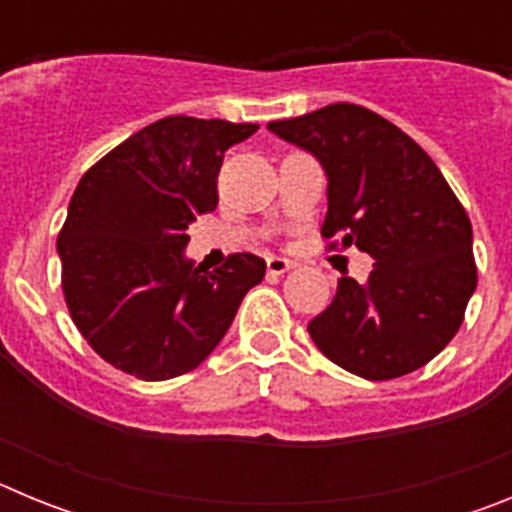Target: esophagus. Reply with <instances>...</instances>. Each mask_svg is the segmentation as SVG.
Segmentation results:
<instances>
[{"mask_svg": "<svg viewBox=\"0 0 512 512\" xmlns=\"http://www.w3.org/2000/svg\"><path fill=\"white\" fill-rule=\"evenodd\" d=\"M295 266V261L282 259V256H269V259H266V269H269V274H274V277H282L284 271L295 269Z\"/></svg>", "mask_w": 512, "mask_h": 512, "instance_id": "obj_1", "label": "esophagus"}]
</instances>
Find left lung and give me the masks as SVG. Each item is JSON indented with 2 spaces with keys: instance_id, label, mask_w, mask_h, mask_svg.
<instances>
[{
  "instance_id": "obj_1",
  "label": "left lung",
  "mask_w": 512,
  "mask_h": 512,
  "mask_svg": "<svg viewBox=\"0 0 512 512\" xmlns=\"http://www.w3.org/2000/svg\"><path fill=\"white\" fill-rule=\"evenodd\" d=\"M269 130L323 164L328 248L359 246L377 261L364 284L338 279L333 302L307 325L315 346L372 382L428 364L477 287L472 223L433 158L361 104H328Z\"/></svg>"
}]
</instances>
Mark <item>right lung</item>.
I'll return each instance as SVG.
<instances>
[{
  "instance_id": "1",
  "label": "right lung",
  "mask_w": 512,
  "mask_h": 512,
  "mask_svg": "<svg viewBox=\"0 0 512 512\" xmlns=\"http://www.w3.org/2000/svg\"><path fill=\"white\" fill-rule=\"evenodd\" d=\"M256 130L171 115L81 176L58 233L61 289L84 341L120 372L164 382L197 369L264 279L253 253L215 271L184 259L189 223L217 207L225 151Z\"/></svg>"
}]
</instances>
